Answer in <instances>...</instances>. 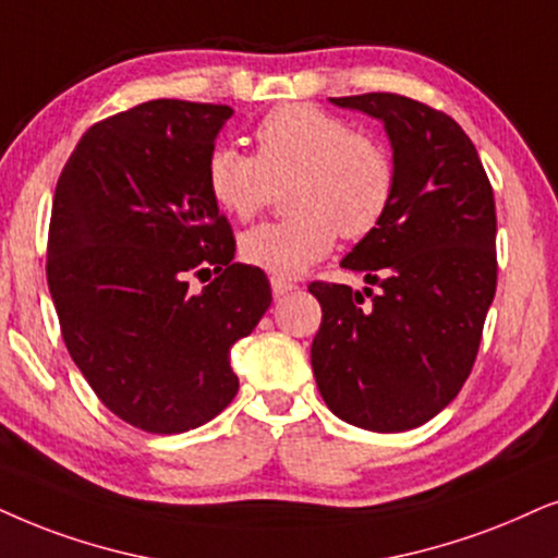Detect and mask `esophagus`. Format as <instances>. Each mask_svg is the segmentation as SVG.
Instances as JSON below:
<instances>
[{
    "instance_id": "esophagus-1",
    "label": "esophagus",
    "mask_w": 558,
    "mask_h": 558,
    "mask_svg": "<svg viewBox=\"0 0 558 558\" xmlns=\"http://www.w3.org/2000/svg\"><path fill=\"white\" fill-rule=\"evenodd\" d=\"M270 286H272V295L275 299H280V295H286V293H291V291H295V286L293 280H286V278H278V275H272L270 278Z\"/></svg>"
}]
</instances>
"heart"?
<instances>
[{
	"mask_svg": "<svg viewBox=\"0 0 558 558\" xmlns=\"http://www.w3.org/2000/svg\"><path fill=\"white\" fill-rule=\"evenodd\" d=\"M291 218L244 231L239 255L259 270L293 278L335 250L337 236L365 239L397 195V161L371 133L314 105H283L255 129V157L218 146L206 161L210 201L250 221L286 187Z\"/></svg>",
	"mask_w": 558,
	"mask_h": 558,
	"instance_id": "heart-1",
	"label": "heart"
}]
</instances>
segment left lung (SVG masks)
<instances>
[{
	"label": "left lung",
	"instance_id": "left-lung-1",
	"mask_svg": "<svg viewBox=\"0 0 558 558\" xmlns=\"http://www.w3.org/2000/svg\"><path fill=\"white\" fill-rule=\"evenodd\" d=\"M329 100L384 121L397 195L342 259L378 291L308 286L322 303L314 378L340 420L404 433L446 409L474 368L497 291L495 193L476 146L446 112L391 92Z\"/></svg>",
	"mask_w": 558,
	"mask_h": 558
}]
</instances>
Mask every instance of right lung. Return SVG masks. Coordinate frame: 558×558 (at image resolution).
<instances>
[{"label": "right lung", "instance_id": "add662e5", "mask_svg": "<svg viewBox=\"0 0 558 558\" xmlns=\"http://www.w3.org/2000/svg\"><path fill=\"white\" fill-rule=\"evenodd\" d=\"M229 105L151 100L84 133L56 182L46 278L69 355L129 425L178 435L236 397L229 355L272 301L234 263L206 161ZM214 269L201 292L189 283Z\"/></svg>", "mask_w": 558, "mask_h": 558}]
</instances>
